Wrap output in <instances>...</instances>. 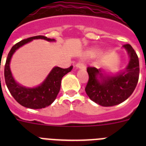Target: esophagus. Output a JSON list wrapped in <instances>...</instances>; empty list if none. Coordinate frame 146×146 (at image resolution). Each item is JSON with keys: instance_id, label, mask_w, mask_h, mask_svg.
Returning <instances> with one entry per match:
<instances>
[{"instance_id": "obj_1", "label": "esophagus", "mask_w": 146, "mask_h": 146, "mask_svg": "<svg viewBox=\"0 0 146 146\" xmlns=\"http://www.w3.org/2000/svg\"><path fill=\"white\" fill-rule=\"evenodd\" d=\"M75 66L76 68H77V69H86V66H85L83 64H82V63H77V64L75 65Z\"/></svg>"}]
</instances>
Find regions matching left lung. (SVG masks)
I'll return each instance as SVG.
<instances>
[{"instance_id":"left-lung-1","label":"left lung","mask_w":146,"mask_h":146,"mask_svg":"<svg viewBox=\"0 0 146 146\" xmlns=\"http://www.w3.org/2000/svg\"><path fill=\"white\" fill-rule=\"evenodd\" d=\"M123 48L129 57L124 71L114 75L103 74L100 69L88 67L89 76L86 92L93 102L103 107L115 106L128 99L135 91L139 79V59L130 44Z\"/></svg>"}]
</instances>
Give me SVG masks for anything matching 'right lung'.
<instances>
[{
    "label": "right lung",
    "mask_w": 146,
    "mask_h": 146,
    "mask_svg": "<svg viewBox=\"0 0 146 146\" xmlns=\"http://www.w3.org/2000/svg\"><path fill=\"white\" fill-rule=\"evenodd\" d=\"M33 39H44L48 42H55L54 38H47L44 36H36L22 40L14 45L8 54L5 64V82L11 96L22 106L31 109H42L50 105L55 101L60 91L62 77L71 72L73 66H71L68 69L55 66L50 71L46 79L36 87L28 88L19 84L15 81L11 74L10 61L17 50Z\"/></svg>",
    "instance_id": "obj_1"
}]
</instances>
